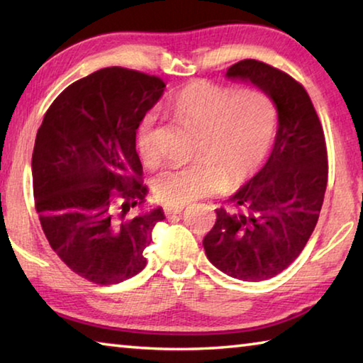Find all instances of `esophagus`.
I'll list each match as a JSON object with an SVG mask.
<instances>
[{
	"instance_id": "obj_1",
	"label": "esophagus",
	"mask_w": 363,
	"mask_h": 363,
	"mask_svg": "<svg viewBox=\"0 0 363 363\" xmlns=\"http://www.w3.org/2000/svg\"><path fill=\"white\" fill-rule=\"evenodd\" d=\"M186 205H167L164 206V214L171 216V214H181L184 211Z\"/></svg>"
}]
</instances>
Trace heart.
Returning a JSON list of instances; mask_svg holds the SVG:
<instances>
[{
  "instance_id": "b5f03b06",
  "label": "heart",
  "mask_w": 363,
  "mask_h": 363,
  "mask_svg": "<svg viewBox=\"0 0 363 363\" xmlns=\"http://www.w3.org/2000/svg\"><path fill=\"white\" fill-rule=\"evenodd\" d=\"M171 108L177 120L200 131L196 158L201 162L168 168L153 182L158 199L184 205L240 184L259 168L274 143L277 108L261 89L238 91L210 82H194L176 94ZM143 162H158L157 116L147 113L138 130Z\"/></svg>"
}]
</instances>
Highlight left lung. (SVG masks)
<instances>
[{
	"mask_svg": "<svg viewBox=\"0 0 363 363\" xmlns=\"http://www.w3.org/2000/svg\"><path fill=\"white\" fill-rule=\"evenodd\" d=\"M225 77L267 93L279 130L259 173L230 196L229 208L216 210L203 247L213 266L230 277L267 280L296 259L315 229L328 181L327 144L309 94L288 73L245 59Z\"/></svg>",
	"mask_w": 363,
	"mask_h": 363,
	"instance_id": "1",
	"label": "left lung"
}]
</instances>
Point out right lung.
<instances>
[{
    "mask_svg": "<svg viewBox=\"0 0 363 363\" xmlns=\"http://www.w3.org/2000/svg\"><path fill=\"white\" fill-rule=\"evenodd\" d=\"M162 78L107 67L57 96L36 133L35 208L51 248L97 285H115L145 267L144 250L164 219L136 213L149 190L136 131L164 91Z\"/></svg>",
    "mask_w": 363,
    "mask_h": 363,
    "instance_id": "add662e5",
    "label": "right lung"
}]
</instances>
